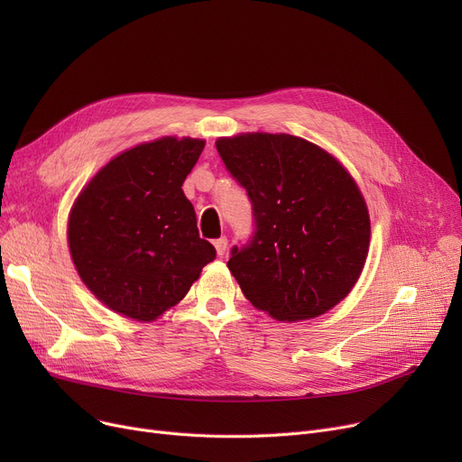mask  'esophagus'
Wrapping results in <instances>:
<instances>
[{
    "mask_svg": "<svg viewBox=\"0 0 462 462\" xmlns=\"http://www.w3.org/2000/svg\"><path fill=\"white\" fill-rule=\"evenodd\" d=\"M213 245L217 249V254L223 256L226 253V247H228V239L226 237H218V239L213 241Z\"/></svg>",
    "mask_w": 462,
    "mask_h": 462,
    "instance_id": "34e87169",
    "label": "esophagus"
}]
</instances>
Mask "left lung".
Here are the masks:
<instances>
[{"label":"left lung","mask_w":462,"mask_h":462,"mask_svg":"<svg viewBox=\"0 0 462 462\" xmlns=\"http://www.w3.org/2000/svg\"><path fill=\"white\" fill-rule=\"evenodd\" d=\"M215 145L253 206L254 230L228 260L245 298L281 322L314 319L346 298L371 223L341 162L292 134L247 133Z\"/></svg>","instance_id":"1"}]
</instances>
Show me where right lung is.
I'll return each instance as SVG.
<instances>
[{"label":"right lung","instance_id":"obj_1","mask_svg":"<svg viewBox=\"0 0 462 462\" xmlns=\"http://www.w3.org/2000/svg\"><path fill=\"white\" fill-rule=\"evenodd\" d=\"M202 150L197 138L140 143L80 192L69 217L70 256L86 286L112 310L155 320L215 260L181 189Z\"/></svg>","mask_w":462,"mask_h":462}]
</instances>
